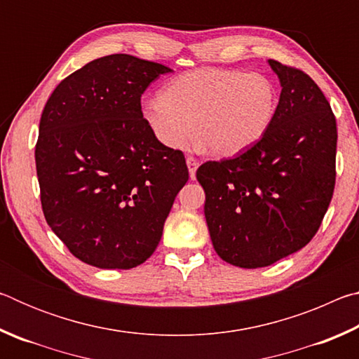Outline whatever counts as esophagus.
Returning <instances> with one entry per match:
<instances>
[{"mask_svg": "<svg viewBox=\"0 0 359 359\" xmlns=\"http://www.w3.org/2000/svg\"><path fill=\"white\" fill-rule=\"evenodd\" d=\"M187 166H188V171H190V177L191 179L196 177V171H198V166H199V161L196 160V158L188 156L187 158Z\"/></svg>", "mask_w": 359, "mask_h": 359, "instance_id": "34e87169", "label": "esophagus"}]
</instances>
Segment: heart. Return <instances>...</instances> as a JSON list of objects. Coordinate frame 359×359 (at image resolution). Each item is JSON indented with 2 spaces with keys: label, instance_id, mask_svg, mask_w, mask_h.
Listing matches in <instances>:
<instances>
[{
  "label": "heart",
  "instance_id": "heart-1",
  "mask_svg": "<svg viewBox=\"0 0 359 359\" xmlns=\"http://www.w3.org/2000/svg\"><path fill=\"white\" fill-rule=\"evenodd\" d=\"M277 88L261 72L196 69L174 79L163 95L142 101L154 136L169 149L198 139L214 155L252 147L269 130L277 111Z\"/></svg>",
  "mask_w": 359,
  "mask_h": 359
}]
</instances>
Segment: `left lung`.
<instances>
[{"mask_svg":"<svg viewBox=\"0 0 359 359\" xmlns=\"http://www.w3.org/2000/svg\"><path fill=\"white\" fill-rule=\"evenodd\" d=\"M280 79L276 117L234 158L205 161L196 179L218 257L255 269L301 250L317 234L336 185V117L306 72L269 60Z\"/></svg>","mask_w":359,"mask_h":359,"instance_id":"obj_1","label":"left lung"}]
</instances>
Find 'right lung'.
I'll use <instances>...</instances> for the list:
<instances>
[{"label": "right lung", "mask_w": 359, "mask_h": 359, "mask_svg": "<svg viewBox=\"0 0 359 359\" xmlns=\"http://www.w3.org/2000/svg\"><path fill=\"white\" fill-rule=\"evenodd\" d=\"M168 66L126 53L93 60L53 90L39 121L36 171L46 222L100 269L155 252L188 180L185 156L154 136L141 96Z\"/></svg>", "instance_id": "right-lung-1"}]
</instances>
